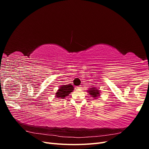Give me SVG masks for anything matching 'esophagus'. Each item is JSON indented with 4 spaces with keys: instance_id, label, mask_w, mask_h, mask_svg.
Returning <instances> with one entry per match:
<instances>
[{
    "instance_id": "obj_1",
    "label": "esophagus",
    "mask_w": 149,
    "mask_h": 149,
    "mask_svg": "<svg viewBox=\"0 0 149 149\" xmlns=\"http://www.w3.org/2000/svg\"><path fill=\"white\" fill-rule=\"evenodd\" d=\"M77 88H78V89H82V87H81V86H78V87H77Z\"/></svg>"
}]
</instances>
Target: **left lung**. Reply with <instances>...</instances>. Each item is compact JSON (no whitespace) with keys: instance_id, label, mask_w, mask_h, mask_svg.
<instances>
[{"instance_id":"8db88e82","label":"left lung","mask_w":149,"mask_h":149,"mask_svg":"<svg viewBox=\"0 0 149 149\" xmlns=\"http://www.w3.org/2000/svg\"><path fill=\"white\" fill-rule=\"evenodd\" d=\"M89 94H91L92 97H97V96H100V91L99 90L96 89L95 88H91L89 91H88Z\"/></svg>"}]
</instances>
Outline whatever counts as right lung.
Wrapping results in <instances>:
<instances>
[{"label":"right lung","instance_id":"right-lung-1","mask_svg":"<svg viewBox=\"0 0 149 149\" xmlns=\"http://www.w3.org/2000/svg\"><path fill=\"white\" fill-rule=\"evenodd\" d=\"M74 89L73 86L71 84L68 85H64L61 86L58 91L56 93V96L57 97H60L61 99H63L66 96H68L69 94L73 91Z\"/></svg>","mask_w":149,"mask_h":149}]
</instances>
